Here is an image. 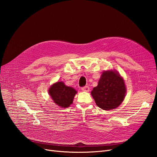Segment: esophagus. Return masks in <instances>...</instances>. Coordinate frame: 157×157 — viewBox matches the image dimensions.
<instances>
[{"label":"esophagus","instance_id":"34e87169","mask_svg":"<svg viewBox=\"0 0 157 157\" xmlns=\"http://www.w3.org/2000/svg\"><path fill=\"white\" fill-rule=\"evenodd\" d=\"M81 90H82V91H84V92H88L89 90H90V88H89V86H86L82 87V88H81Z\"/></svg>","mask_w":157,"mask_h":157}]
</instances>
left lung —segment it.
<instances>
[{
	"instance_id": "obj_1",
	"label": "left lung",
	"mask_w": 157,
	"mask_h": 157,
	"mask_svg": "<svg viewBox=\"0 0 157 157\" xmlns=\"http://www.w3.org/2000/svg\"><path fill=\"white\" fill-rule=\"evenodd\" d=\"M124 79L117 71H104L98 84L91 94L96 105L103 110H111L119 106L126 96Z\"/></svg>"
}]
</instances>
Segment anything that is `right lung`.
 I'll return each mask as SVG.
<instances>
[{
	"instance_id": "add662e5",
	"label": "right lung",
	"mask_w": 157,
	"mask_h": 157,
	"mask_svg": "<svg viewBox=\"0 0 157 157\" xmlns=\"http://www.w3.org/2000/svg\"><path fill=\"white\" fill-rule=\"evenodd\" d=\"M77 92L74 88L67 86L62 81L52 84L48 90L52 100L56 105L63 108L70 106Z\"/></svg>"
}]
</instances>
